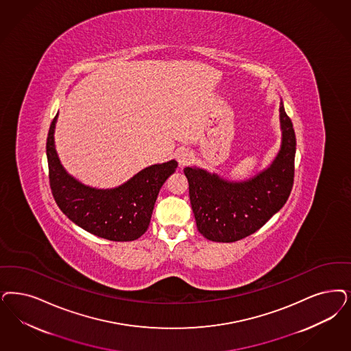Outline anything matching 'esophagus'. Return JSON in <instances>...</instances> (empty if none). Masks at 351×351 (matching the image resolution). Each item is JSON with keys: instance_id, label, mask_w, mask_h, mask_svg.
<instances>
[{"instance_id": "obj_1", "label": "esophagus", "mask_w": 351, "mask_h": 351, "mask_svg": "<svg viewBox=\"0 0 351 351\" xmlns=\"http://www.w3.org/2000/svg\"><path fill=\"white\" fill-rule=\"evenodd\" d=\"M192 153H189L188 150H185V149H182V150H179L178 153H176V159H178V162H179V165L184 167V166H186V165H189L191 163V160H192Z\"/></svg>"}]
</instances>
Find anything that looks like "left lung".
<instances>
[{
  "label": "left lung",
  "instance_id": "1",
  "mask_svg": "<svg viewBox=\"0 0 351 351\" xmlns=\"http://www.w3.org/2000/svg\"><path fill=\"white\" fill-rule=\"evenodd\" d=\"M282 141L278 157L253 179L227 182L205 169L185 167L191 205L207 240L234 242L261 230L289 198L294 182L295 133L280 102Z\"/></svg>",
  "mask_w": 351,
  "mask_h": 351
}]
</instances>
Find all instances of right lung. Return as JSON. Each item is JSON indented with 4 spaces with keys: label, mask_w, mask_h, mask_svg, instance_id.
<instances>
[{
    "label": "right lung",
    "mask_w": 351,
    "mask_h": 351,
    "mask_svg": "<svg viewBox=\"0 0 351 351\" xmlns=\"http://www.w3.org/2000/svg\"><path fill=\"white\" fill-rule=\"evenodd\" d=\"M49 128L47 157L51 194L62 213L83 230L110 241H133L145 233L159 189L178 167L176 160L140 171L114 189H95L75 180L62 167L54 147V125Z\"/></svg>",
    "instance_id": "1"
}]
</instances>
